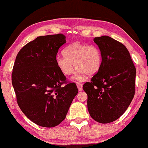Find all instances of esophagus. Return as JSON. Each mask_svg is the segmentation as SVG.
<instances>
[{
    "label": "esophagus",
    "mask_w": 148,
    "mask_h": 148,
    "mask_svg": "<svg viewBox=\"0 0 148 148\" xmlns=\"http://www.w3.org/2000/svg\"><path fill=\"white\" fill-rule=\"evenodd\" d=\"M76 85H77V87H78V88L79 91H82V90H83V89H82V85L80 83L77 82V83H76Z\"/></svg>",
    "instance_id": "obj_1"
}]
</instances>
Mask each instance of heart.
Listing matches in <instances>:
<instances>
[{
  "instance_id": "obj_1",
  "label": "heart",
  "mask_w": 148,
  "mask_h": 148,
  "mask_svg": "<svg viewBox=\"0 0 148 148\" xmlns=\"http://www.w3.org/2000/svg\"><path fill=\"white\" fill-rule=\"evenodd\" d=\"M63 54L64 56L56 57L57 67L65 76L73 73L74 66L78 68L74 76L76 80H84L86 74H95L102 67V51L96 45L76 42L67 46Z\"/></svg>"
}]
</instances>
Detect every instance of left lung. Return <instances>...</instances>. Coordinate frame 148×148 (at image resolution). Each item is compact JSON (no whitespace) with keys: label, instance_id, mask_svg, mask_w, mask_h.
<instances>
[{"label":"left lung","instance_id":"obj_1","mask_svg":"<svg viewBox=\"0 0 148 148\" xmlns=\"http://www.w3.org/2000/svg\"><path fill=\"white\" fill-rule=\"evenodd\" d=\"M94 41L102 51L100 70L83 85L90 116L99 123L116 120L125 112L135 94L136 70L126 47L108 36Z\"/></svg>","mask_w":148,"mask_h":148}]
</instances>
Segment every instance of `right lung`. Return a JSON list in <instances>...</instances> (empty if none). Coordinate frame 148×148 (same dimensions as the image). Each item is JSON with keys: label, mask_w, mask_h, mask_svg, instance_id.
I'll return each mask as SVG.
<instances>
[{"label": "right lung", "mask_w": 148, "mask_h": 148, "mask_svg": "<svg viewBox=\"0 0 148 148\" xmlns=\"http://www.w3.org/2000/svg\"><path fill=\"white\" fill-rule=\"evenodd\" d=\"M66 42L62 34L38 36L21 48L14 62L12 84L18 105L40 126L60 124L78 92L56 64L59 48Z\"/></svg>", "instance_id": "right-lung-1"}]
</instances>
